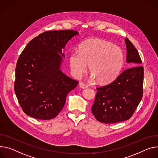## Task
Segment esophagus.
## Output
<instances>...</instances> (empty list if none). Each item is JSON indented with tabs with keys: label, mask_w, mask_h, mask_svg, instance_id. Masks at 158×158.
Here are the masks:
<instances>
[{
	"label": "esophagus",
	"mask_w": 158,
	"mask_h": 158,
	"mask_svg": "<svg viewBox=\"0 0 158 158\" xmlns=\"http://www.w3.org/2000/svg\"><path fill=\"white\" fill-rule=\"evenodd\" d=\"M79 86L81 88H88V85H86V84H85V83H83V82H80L79 83Z\"/></svg>",
	"instance_id": "34e87169"
}]
</instances>
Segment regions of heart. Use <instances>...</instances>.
<instances>
[{
	"label": "heart",
	"mask_w": 158,
	"mask_h": 158,
	"mask_svg": "<svg viewBox=\"0 0 158 158\" xmlns=\"http://www.w3.org/2000/svg\"><path fill=\"white\" fill-rule=\"evenodd\" d=\"M123 61V52L119 47L98 39L84 41L79 51H73L69 56L73 76L79 77L86 71L89 63V71L99 83L112 81L118 75Z\"/></svg>",
	"instance_id": "b5f03b06"
}]
</instances>
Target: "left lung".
I'll use <instances>...</instances> for the list:
<instances>
[{"label": "left lung", "mask_w": 158, "mask_h": 158, "mask_svg": "<svg viewBox=\"0 0 158 158\" xmlns=\"http://www.w3.org/2000/svg\"><path fill=\"white\" fill-rule=\"evenodd\" d=\"M127 61L130 67L122 72L112 82L97 88L91 107L94 116L106 124L128 120L131 118L143 97V67L142 60L131 41L125 39Z\"/></svg>", "instance_id": "left-lung-1"}]
</instances>
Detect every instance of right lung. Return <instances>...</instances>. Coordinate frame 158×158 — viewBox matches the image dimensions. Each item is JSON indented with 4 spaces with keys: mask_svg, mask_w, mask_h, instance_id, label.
Returning <instances> with one entry per match:
<instances>
[{
    "mask_svg": "<svg viewBox=\"0 0 158 158\" xmlns=\"http://www.w3.org/2000/svg\"><path fill=\"white\" fill-rule=\"evenodd\" d=\"M76 30L47 31L31 40L20 54L15 70V92L23 111L41 120L55 118L67 94L79 82L60 70L62 48Z\"/></svg>",
    "mask_w": 158,
    "mask_h": 158,
    "instance_id": "add662e5",
    "label": "right lung"
}]
</instances>
